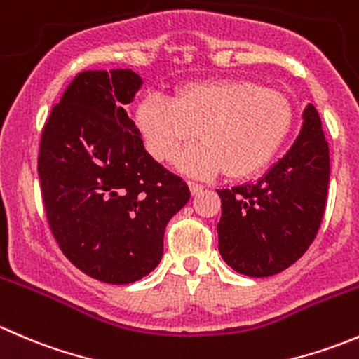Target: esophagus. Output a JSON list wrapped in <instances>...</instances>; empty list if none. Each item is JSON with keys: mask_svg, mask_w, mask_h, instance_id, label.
I'll use <instances>...</instances> for the list:
<instances>
[{"mask_svg": "<svg viewBox=\"0 0 359 359\" xmlns=\"http://www.w3.org/2000/svg\"><path fill=\"white\" fill-rule=\"evenodd\" d=\"M189 189H191V194H193V196H196V194H200L201 191H203V186L201 184H198V182H193V180H189Z\"/></svg>", "mask_w": 359, "mask_h": 359, "instance_id": "esophagus-1", "label": "esophagus"}]
</instances>
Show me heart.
Masks as SVG:
<instances>
[{"mask_svg": "<svg viewBox=\"0 0 359 359\" xmlns=\"http://www.w3.org/2000/svg\"><path fill=\"white\" fill-rule=\"evenodd\" d=\"M292 104L281 90L250 79H208L180 86L172 99L147 95L135 111L146 149L170 161L200 137L201 144L177 159L196 177L226 173L248 179L266 168L290 132Z\"/></svg>", "mask_w": 359, "mask_h": 359, "instance_id": "obj_1", "label": "heart"}]
</instances>
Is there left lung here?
<instances>
[{
    "label": "left lung",
    "mask_w": 359,
    "mask_h": 359,
    "mask_svg": "<svg viewBox=\"0 0 359 359\" xmlns=\"http://www.w3.org/2000/svg\"><path fill=\"white\" fill-rule=\"evenodd\" d=\"M330 153L314 106L304 111L299 139L259 182L217 191L222 217L219 252L238 273H281L311 247L325 213Z\"/></svg>",
    "instance_id": "obj_1"
}]
</instances>
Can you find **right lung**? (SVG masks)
Segmentation results:
<instances>
[{
    "label": "right lung",
    "instance_id": "add662e5",
    "mask_svg": "<svg viewBox=\"0 0 359 359\" xmlns=\"http://www.w3.org/2000/svg\"><path fill=\"white\" fill-rule=\"evenodd\" d=\"M130 69L74 76L43 126L38 175L50 231L88 276L126 285L158 266L168 220L189 201L180 177L144 149L126 114Z\"/></svg>",
    "mask_w": 359,
    "mask_h": 359
}]
</instances>
